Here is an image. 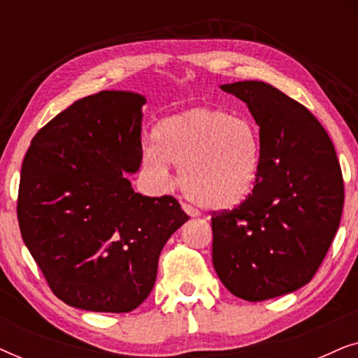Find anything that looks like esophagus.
Masks as SVG:
<instances>
[{"label": "esophagus", "mask_w": 358, "mask_h": 358, "mask_svg": "<svg viewBox=\"0 0 358 358\" xmlns=\"http://www.w3.org/2000/svg\"><path fill=\"white\" fill-rule=\"evenodd\" d=\"M182 208H184V212L189 215V217H199L200 215L199 210L194 208L192 205H189V203H182Z\"/></svg>", "instance_id": "1"}]
</instances>
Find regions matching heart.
Here are the masks:
<instances>
[{
    "label": "heart",
    "instance_id": "obj_1",
    "mask_svg": "<svg viewBox=\"0 0 358 358\" xmlns=\"http://www.w3.org/2000/svg\"><path fill=\"white\" fill-rule=\"evenodd\" d=\"M155 146H146L141 166L159 182H169V164L189 199L208 210H229L251 195L262 159L257 127L243 115L213 107H194L166 117L155 127Z\"/></svg>",
    "mask_w": 358,
    "mask_h": 358
}]
</instances>
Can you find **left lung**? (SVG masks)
I'll return each instance as SVG.
<instances>
[{
  "instance_id": "8db88e82",
  "label": "left lung",
  "mask_w": 358,
  "mask_h": 358,
  "mask_svg": "<svg viewBox=\"0 0 358 358\" xmlns=\"http://www.w3.org/2000/svg\"><path fill=\"white\" fill-rule=\"evenodd\" d=\"M222 90L246 102L259 125L262 159L252 192L212 212V259L233 295L264 301L306 285L320 268L344 207L334 145L305 106L262 81Z\"/></svg>"
}]
</instances>
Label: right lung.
Returning a JSON list of instances; mask_svg holds the SVG:
<instances>
[{
  "instance_id": "right-lung-1",
  "label": "right lung",
  "mask_w": 358,
  "mask_h": 358,
  "mask_svg": "<svg viewBox=\"0 0 358 358\" xmlns=\"http://www.w3.org/2000/svg\"><path fill=\"white\" fill-rule=\"evenodd\" d=\"M145 97L101 91L43 125L22 161L17 222L53 295L129 313L153 290L161 249L189 215L173 195L136 194Z\"/></svg>"
}]
</instances>
